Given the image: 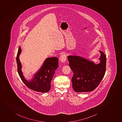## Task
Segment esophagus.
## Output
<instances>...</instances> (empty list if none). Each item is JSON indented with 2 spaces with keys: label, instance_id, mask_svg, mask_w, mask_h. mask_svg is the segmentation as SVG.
<instances>
[{
  "label": "esophagus",
  "instance_id": "34e87169",
  "mask_svg": "<svg viewBox=\"0 0 122 122\" xmlns=\"http://www.w3.org/2000/svg\"><path fill=\"white\" fill-rule=\"evenodd\" d=\"M59 59H60L61 61L63 63H64L66 61V54L64 53L61 55Z\"/></svg>",
  "mask_w": 122,
  "mask_h": 122
}]
</instances>
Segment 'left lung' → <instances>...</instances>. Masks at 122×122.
<instances>
[{
    "mask_svg": "<svg viewBox=\"0 0 122 122\" xmlns=\"http://www.w3.org/2000/svg\"><path fill=\"white\" fill-rule=\"evenodd\" d=\"M100 52V62L97 64L82 56H67L69 67L73 73L71 79L72 87L76 92L93 91L103 78L105 73L107 58L103 52Z\"/></svg>",
    "mask_w": 122,
    "mask_h": 122,
    "instance_id": "obj_1",
    "label": "left lung"
}]
</instances>
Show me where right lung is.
I'll return each mask as SVG.
<instances>
[{
  "label": "right lung",
  "instance_id": "right-lung-1",
  "mask_svg": "<svg viewBox=\"0 0 122 122\" xmlns=\"http://www.w3.org/2000/svg\"><path fill=\"white\" fill-rule=\"evenodd\" d=\"M21 53L20 46L16 56L18 74L22 81L29 88L41 93L47 92L50 90L51 82L55 71L58 67V59L56 57L46 58L39 70L34 75L32 80H26L22 72V65L19 59Z\"/></svg>",
  "mask_w": 122,
  "mask_h": 122
}]
</instances>
